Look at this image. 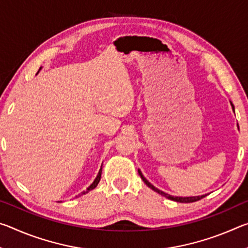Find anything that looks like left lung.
I'll return each mask as SVG.
<instances>
[{
	"label": "left lung",
	"mask_w": 248,
	"mask_h": 248,
	"mask_svg": "<svg viewBox=\"0 0 248 248\" xmlns=\"http://www.w3.org/2000/svg\"><path fill=\"white\" fill-rule=\"evenodd\" d=\"M231 105H232V107H233V104H232V103H231ZM233 109H234V107H233ZM139 175L141 176L142 180H143V182L146 184V186H149V187L151 188V189H153L154 191L158 192L159 195L166 197L167 199L177 201V202H186V203H187V202H195V201H198V200H200V199H202L203 197H204V196H197V197H174V196H170V195H169V194H165V192L158 190L157 188H155L152 184H150V183L148 182V180H146V178L144 177V176L142 175L141 170H139Z\"/></svg>",
	"instance_id": "8db88e82"
}]
</instances>
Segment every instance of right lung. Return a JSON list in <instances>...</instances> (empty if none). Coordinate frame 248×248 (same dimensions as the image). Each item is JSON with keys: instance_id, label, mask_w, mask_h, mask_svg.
Wrapping results in <instances>:
<instances>
[{"instance_id": "obj_1", "label": "right lung", "mask_w": 248, "mask_h": 248, "mask_svg": "<svg viewBox=\"0 0 248 248\" xmlns=\"http://www.w3.org/2000/svg\"><path fill=\"white\" fill-rule=\"evenodd\" d=\"M100 176H102V169H100V170H99V171H98V175H97V177H96V178H95V180H94V182H93V184H92V185H91V186H90L89 188H87V189H86L85 191H83V192H82V195H85V194H86V192H89L90 190H92V189H94V188H95L96 186H97V185H98V183H99V180H100Z\"/></svg>"}]
</instances>
